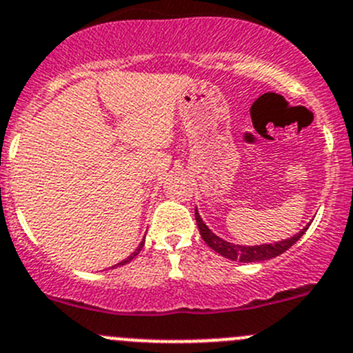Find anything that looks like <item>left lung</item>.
I'll use <instances>...</instances> for the list:
<instances>
[{"mask_svg": "<svg viewBox=\"0 0 353 353\" xmlns=\"http://www.w3.org/2000/svg\"><path fill=\"white\" fill-rule=\"evenodd\" d=\"M195 219L196 225H199L200 235H202L203 242L216 251L217 254H221L223 258H228L232 261H239V263H259V261H266V259L276 258L279 254L285 252L291 245H294L299 239L303 236V233L308 230L310 223L305 226L299 233H296L294 236L291 239L281 240V242L275 243H261V245H239V243H232L223 240L221 236H217L216 233H212L209 230V226L202 221V217H200L199 210L195 209Z\"/></svg>", "mask_w": 353, "mask_h": 353, "instance_id": "obj_1", "label": "left lung"}]
</instances>
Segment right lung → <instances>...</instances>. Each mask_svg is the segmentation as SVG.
<instances>
[{
	"instance_id": "obj_1",
	"label": "right lung",
	"mask_w": 353,
	"mask_h": 353,
	"mask_svg": "<svg viewBox=\"0 0 353 353\" xmlns=\"http://www.w3.org/2000/svg\"><path fill=\"white\" fill-rule=\"evenodd\" d=\"M143 247H144V240H143V242H141V243H139V247H137L136 251L132 252V254H130V256H128V258H127V259H123V261H120V263H118V265H114V266H123V265H127V263H130V261H132V259H134V258H136V256H137V254H139V252H141V249H143Z\"/></svg>"
}]
</instances>
